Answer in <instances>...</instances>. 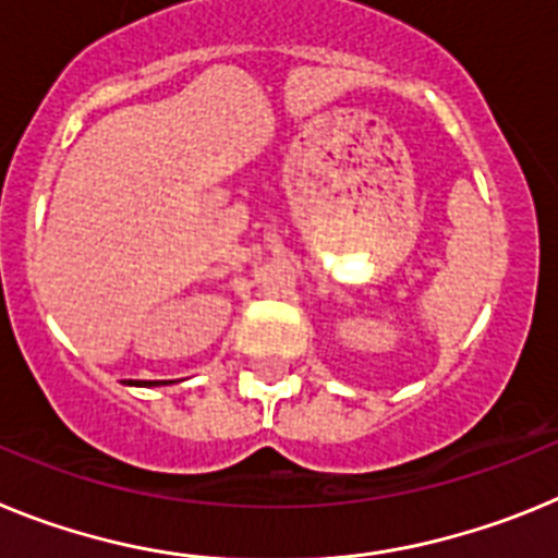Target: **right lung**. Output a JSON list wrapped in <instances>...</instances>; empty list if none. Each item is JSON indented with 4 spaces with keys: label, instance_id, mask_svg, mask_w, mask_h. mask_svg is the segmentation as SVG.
Returning a JSON list of instances; mask_svg holds the SVG:
<instances>
[{
    "label": "right lung",
    "instance_id": "1",
    "mask_svg": "<svg viewBox=\"0 0 558 558\" xmlns=\"http://www.w3.org/2000/svg\"><path fill=\"white\" fill-rule=\"evenodd\" d=\"M136 386H159V383H136Z\"/></svg>",
    "mask_w": 558,
    "mask_h": 558
}]
</instances>
